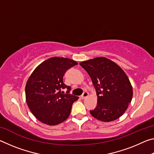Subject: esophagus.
I'll list each match as a JSON object with an SVG mask.
<instances>
[{
  "instance_id": "obj_1",
  "label": "esophagus",
  "mask_w": 154,
  "mask_h": 154,
  "mask_svg": "<svg viewBox=\"0 0 154 154\" xmlns=\"http://www.w3.org/2000/svg\"><path fill=\"white\" fill-rule=\"evenodd\" d=\"M88 94H88V92H86V91H85V92L83 93V94L81 96V97H82V99H84V98H85L86 97H88Z\"/></svg>"
}]
</instances>
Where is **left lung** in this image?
Here are the masks:
<instances>
[{
    "label": "left lung",
    "instance_id": "8db88e82",
    "mask_svg": "<svg viewBox=\"0 0 154 154\" xmlns=\"http://www.w3.org/2000/svg\"><path fill=\"white\" fill-rule=\"evenodd\" d=\"M92 79L98 101L90 112L103 122L118 119L126 111L132 98V88L124 71L114 62L99 57L80 63Z\"/></svg>",
    "mask_w": 154,
    "mask_h": 154
}]
</instances>
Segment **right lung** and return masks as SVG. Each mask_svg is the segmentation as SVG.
Listing matches in <instances>:
<instances>
[{"label": "right lung", "instance_id": "right-lung-1", "mask_svg": "<svg viewBox=\"0 0 154 154\" xmlns=\"http://www.w3.org/2000/svg\"><path fill=\"white\" fill-rule=\"evenodd\" d=\"M77 64L69 58L53 57L38 65L31 74L26 85V103L42 123L55 126L69 118L72 103L79 97L69 94L71 88L64 84L63 77ZM65 88L66 94L61 92Z\"/></svg>", "mask_w": 154, "mask_h": 154}]
</instances>
